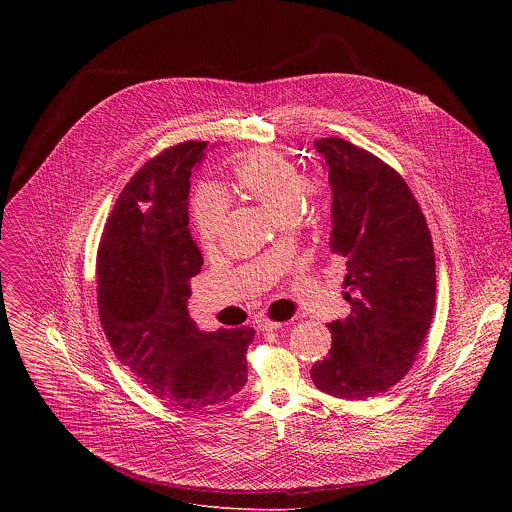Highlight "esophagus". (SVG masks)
<instances>
[{"label":"esophagus","mask_w":512,"mask_h":512,"mask_svg":"<svg viewBox=\"0 0 512 512\" xmlns=\"http://www.w3.org/2000/svg\"><path fill=\"white\" fill-rule=\"evenodd\" d=\"M256 327H258L260 331H266V333H270V331H278V329H282V327H284V323H278V321H270V319H258V321H256Z\"/></svg>","instance_id":"obj_1"}]
</instances>
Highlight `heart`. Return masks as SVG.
I'll return each mask as SVG.
<instances>
[{"mask_svg":"<svg viewBox=\"0 0 512 512\" xmlns=\"http://www.w3.org/2000/svg\"><path fill=\"white\" fill-rule=\"evenodd\" d=\"M234 177L240 189L280 220L295 215L299 201L319 191L317 179L301 177L295 163L280 151L254 149L246 153L234 167ZM228 213L226 193L205 185L195 197V224L203 244H213L219 238Z\"/></svg>","mask_w":512,"mask_h":512,"instance_id":"b5f03b06","label":"heart"}]
</instances>
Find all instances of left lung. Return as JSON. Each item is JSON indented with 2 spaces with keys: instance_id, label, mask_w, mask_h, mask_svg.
I'll return each instance as SVG.
<instances>
[{
  "instance_id": "obj_1",
  "label": "left lung",
  "mask_w": 512,
  "mask_h": 512,
  "mask_svg": "<svg viewBox=\"0 0 512 512\" xmlns=\"http://www.w3.org/2000/svg\"><path fill=\"white\" fill-rule=\"evenodd\" d=\"M331 185L329 248L347 264L351 315L327 323L333 345L311 366L331 396L365 400L414 363L436 305V256L406 181L376 155L341 138L315 140Z\"/></svg>"
}]
</instances>
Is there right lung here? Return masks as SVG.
Here are the masks:
<instances>
[{"mask_svg": "<svg viewBox=\"0 0 512 512\" xmlns=\"http://www.w3.org/2000/svg\"><path fill=\"white\" fill-rule=\"evenodd\" d=\"M205 147L185 142L147 161L120 193L98 250V313L112 351L183 410L240 392L254 339L250 327L201 331L189 317V280L203 266L189 230V177Z\"/></svg>", "mask_w": 512, "mask_h": 512, "instance_id": "add662e5", "label": "right lung"}]
</instances>
